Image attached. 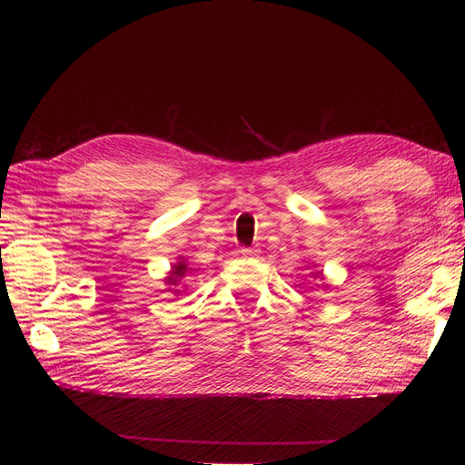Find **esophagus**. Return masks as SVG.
<instances>
[{"mask_svg":"<svg viewBox=\"0 0 465 465\" xmlns=\"http://www.w3.org/2000/svg\"><path fill=\"white\" fill-rule=\"evenodd\" d=\"M260 253L258 248H242V255L243 258H255V255Z\"/></svg>","mask_w":465,"mask_h":465,"instance_id":"esophagus-1","label":"esophagus"}]
</instances>
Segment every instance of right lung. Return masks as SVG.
<instances>
[{
	"label": "right lung",
	"mask_w": 465,
	"mask_h": 465,
	"mask_svg": "<svg viewBox=\"0 0 465 465\" xmlns=\"http://www.w3.org/2000/svg\"><path fill=\"white\" fill-rule=\"evenodd\" d=\"M185 272H187L185 263H177V265H173L172 275H170V278H167V283H170V285H177V282H180V278H183Z\"/></svg>",
	"instance_id": "add662e5"
}]
</instances>
